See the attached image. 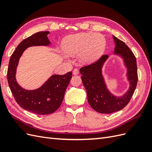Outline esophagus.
Wrapping results in <instances>:
<instances>
[{"instance_id": "34e87169", "label": "esophagus", "mask_w": 152, "mask_h": 152, "mask_svg": "<svg viewBox=\"0 0 152 152\" xmlns=\"http://www.w3.org/2000/svg\"><path fill=\"white\" fill-rule=\"evenodd\" d=\"M79 71L77 68H75L74 70H73V75H78V74H79Z\"/></svg>"}]
</instances>
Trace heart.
<instances>
[{
  "instance_id": "b5f03b06",
  "label": "heart",
  "mask_w": 152,
  "mask_h": 152,
  "mask_svg": "<svg viewBox=\"0 0 152 152\" xmlns=\"http://www.w3.org/2000/svg\"><path fill=\"white\" fill-rule=\"evenodd\" d=\"M107 40L102 34L80 33L68 37L63 45L65 52L69 55L79 54L80 61L89 64L98 59L103 54Z\"/></svg>"
}]
</instances>
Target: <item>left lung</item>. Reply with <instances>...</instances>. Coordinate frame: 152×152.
Returning a JSON list of instances; mask_svg holds the SVG:
<instances>
[{
    "instance_id": "1",
    "label": "left lung",
    "mask_w": 152,
    "mask_h": 152,
    "mask_svg": "<svg viewBox=\"0 0 152 152\" xmlns=\"http://www.w3.org/2000/svg\"><path fill=\"white\" fill-rule=\"evenodd\" d=\"M115 48V54L122 56L127 67V79L130 87L127 93L117 97L110 93L102 75L103 63L108 58L103 55L98 61L80 69L81 79L87 91V100L95 111L101 113H111L124 108L130 102L137 82L136 59L134 54L123 41L113 36Z\"/></svg>"
}]
</instances>
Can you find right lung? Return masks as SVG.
Here are the masks:
<instances>
[{
  "label": "right lung",
  "mask_w": 152,
  "mask_h": 152,
  "mask_svg": "<svg viewBox=\"0 0 152 152\" xmlns=\"http://www.w3.org/2000/svg\"><path fill=\"white\" fill-rule=\"evenodd\" d=\"M49 31H39L24 39L11 55L7 69L9 86L16 103L25 110L38 115L52 113L61 104L67 86L72 77V72L65 75H54L40 88L28 91L23 89L16 80L15 75L19 59L24 50L30 46L48 45Z\"/></svg>",
  "instance_id": "right-lung-1"
}]
</instances>
